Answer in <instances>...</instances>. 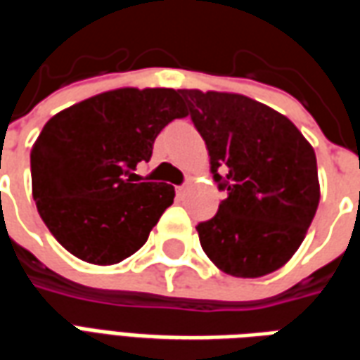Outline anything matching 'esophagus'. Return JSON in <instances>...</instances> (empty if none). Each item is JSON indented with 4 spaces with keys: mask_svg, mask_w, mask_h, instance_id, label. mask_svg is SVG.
Wrapping results in <instances>:
<instances>
[{
    "mask_svg": "<svg viewBox=\"0 0 360 360\" xmlns=\"http://www.w3.org/2000/svg\"><path fill=\"white\" fill-rule=\"evenodd\" d=\"M177 193H179V196L185 195V193H187V185H181V187H177Z\"/></svg>",
    "mask_w": 360,
    "mask_h": 360,
    "instance_id": "obj_1",
    "label": "esophagus"
}]
</instances>
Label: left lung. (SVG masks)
<instances>
[{"label":"left lung","mask_w":360,"mask_h":360,"mask_svg":"<svg viewBox=\"0 0 360 360\" xmlns=\"http://www.w3.org/2000/svg\"><path fill=\"white\" fill-rule=\"evenodd\" d=\"M206 142L227 198L198 224L206 257L235 278H262L287 264L320 202L316 154L293 121L235 92L179 90Z\"/></svg>","instance_id":"left-lung-1"}]
</instances>
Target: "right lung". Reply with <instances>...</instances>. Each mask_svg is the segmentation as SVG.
<instances>
[{
	"mask_svg": "<svg viewBox=\"0 0 360 360\" xmlns=\"http://www.w3.org/2000/svg\"><path fill=\"white\" fill-rule=\"evenodd\" d=\"M187 117L179 90L115 89L59 111L30 150L32 196L50 233L89 264L125 260L175 198L167 183H136L169 121Z\"/></svg>",
	"mask_w": 360,
	"mask_h": 360,
	"instance_id": "right-lung-1",
	"label": "right lung"
}]
</instances>
